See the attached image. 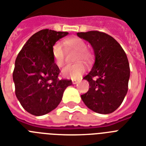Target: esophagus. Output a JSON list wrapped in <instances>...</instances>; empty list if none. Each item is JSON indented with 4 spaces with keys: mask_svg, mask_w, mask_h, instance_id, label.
<instances>
[{
    "mask_svg": "<svg viewBox=\"0 0 146 146\" xmlns=\"http://www.w3.org/2000/svg\"><path fill=\"white\" fill-rule=\"evenodd\" d=\"M79 82V80H73V81H72V82H73V85H76V84L78 83Z\"/></svg>",
    "mask_w": 146,
    "mask_h": 146,
    "instance_id": "1",
    "label": "esophagus"
}]
</instances>
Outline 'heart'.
Masks as SVG:
<instances>
[{"instance_id":"obj_1","label":"heart","mask_w":146,"mask_h":146,"mask_svg":"<svg viewBox=\"0 0 146 146\" xmlns=\"http://www.w3.org/2000/svg\"><path fill=\"white\" fill-rule=\"evenodd\" d=\"M63 46L67 51L73 50L76 52L74 61L79 62H88L91 59L92 54L86 49V44L82 39L78 36H72L65 39L62 42ZM52 56L54 64L57 67H62L64 64V52L60 42H57L52 48ZM85 71V65L82 63H77L75 64L68 65L62 70L63 76L67 79H78Z\"/></svg>"}]
</instances>
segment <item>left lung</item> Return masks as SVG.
<instances>
[{
    "instance_id": "left-lung-1",
    "label": "left lung",
    "mask_w": 146,
    "mask_h": 146,
    "mask_svg": "<svg viewBox=\"0 0 146 146\" xmlns=\"http://www.w3.org/2000/svg\"><path fill=\"white\" fill-rule=\"evenodd\" d=\"M76 34L91 44L95 58L92 70L83 78L90 88L81 95L82 100L94 112L112 113L120 106L128 89L131 72L126 53L105 33L92 31Z\"/></svg>"
}]
</instances>
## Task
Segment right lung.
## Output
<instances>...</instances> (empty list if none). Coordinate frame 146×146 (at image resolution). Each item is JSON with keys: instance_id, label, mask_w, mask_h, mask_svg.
<instances>
[{"instance_id": "right-lung-1", "label": "right lung", "mask_w": 146, "mask_h": 146, "mask_svg": "<svg viewBox=\"0 0 146 146\" xmlns=\"http://www.w3.org/2000/svg\"><path fill=\"white\" fill-rule=\"evenodd\" d=\"M69 34L43 29L31 36L15 59L13 79L15 95L22 107L36 116L54 110L62 100L71 80L58 78L60 70L54 64L52 48Z\"/></svg>"}]
</instances>
